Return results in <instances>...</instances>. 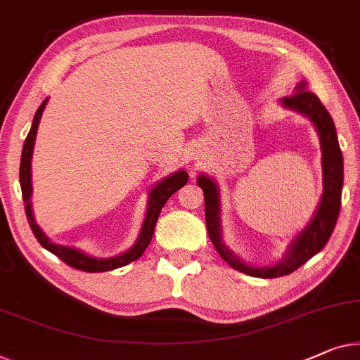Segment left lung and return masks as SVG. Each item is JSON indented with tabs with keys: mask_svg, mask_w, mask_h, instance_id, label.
<instances>
[{
	"mask_svg": "<svg viewBox=\"0 0 360 360\" xmlns=\"http://www.w3.org/2000/svg\"><path fill=\"white\" fill-rule=\"evenodd\" d=\"M305 87V81H302L295 87V91L299 92L290 97H284L281 103L285 108H289V110L302 113V115L309 118L315 124L321 148L323 195L309 226L300 233H297L292 243L289 245L288 253H285V257L279 263L268 268L250 266V264L242 262L236 253H232L222 242L221 217H219V214H221V202H219L217 184L207 175H200L196 180V184L201 186L202 193H205L206 227L217 253L233 269L248 276H255V278H281V276L290 274L297 268H300L302 264H305L314 255L323 250L326 242L330 240L331 233L335 231L338 214H340L345 169H342V153L340 149V143H338L336 128L331 115L323 107L320 98L314 92L304 91Z\"/></svg>",
	"mask_w": 360,
	"mask_h": 360,
	"instance_id": "8db88e82",
	"label": "left lung"
}]
</instances>
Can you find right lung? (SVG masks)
Instances as JSON below:
<instances>
[{"label":"right lung","mask_w":360,"mask_h":360,"mask_svg":"<svg viewBox=\"0 0 360 360\" xmlns=\"http://www.w3.org/2000/svg\"><path fill=\"white\" fill-rule=\"evenodd\" d=\"M49 102V98H45L41 102V105L35 112L32 128L25 138L24 148H22V158H20V169H19V181H20V190H22V200L25 206V216H27L29 226L32 229L35 238L45 250H49L53 255H56L60 259H63L66 264H70L71 268L86 271V273H103V271H112L117 268H122L124 264L134 262L144 253V250L148 248L150 238L154 236V227L158 222L160 211L169 198L174 195L176 190H180L186 181H188V174L185 170H179L175 174L165 176L162 181H159L153 190L149 191V200H148V212H146V219L143 222L141 232H139L138 240L127 252L118 255L113 258H94L89 255L82 253L81 250L65 247V245H56L49 240V237L45 236L44 231L37 226L34 219L32 205H30V196H32V174H30V164H32V153H34V143L35 136H37V128L41 118V112Z\"/></svg>","instance_id":"1"}]
</instances>
